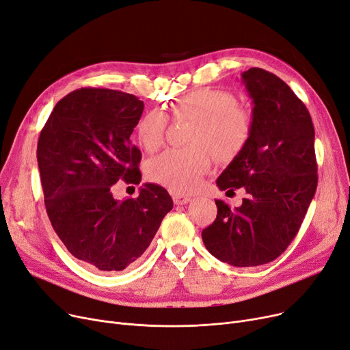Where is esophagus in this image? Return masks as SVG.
Listing matches in <instances>:
<instances>
[{"label": "esophagus", "mask_w": 350, "mask_h": 350, "mask_svg": "<svg viewBox=\"0 0 350 350\" xmlns=\"http://www.w3.org/2000/svg\"><path fill=\"white\" fill-rule=\"evenodd\" d=\"M173 200L177 206H183V204H187L191 200V197L185 196V194H173Z\"/></svg>", "instance_id": "1"}]
</instances>
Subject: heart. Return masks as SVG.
Wrapping results in <instances>:
<instances>
[{
  "label": "heart",
  "mask_w": 350,
  "mask_h": 350,
  "mask_svg": "<svg viewBox=\"0 0 350 350\" xmlns=\"http://www.w3.org/2000/svg\"><path fill=\"white\" fill-rule=\"evenodd\" d=\"M176 121L190 120L187 148H170L154 157L147 165L148 177L176 194H187L200 185L211 165L213 151L220 160L236 157L246 147L253 131V114L237 104L230 91L203 88L178 98L172 105ZM169 117L160 110L148 111L139 124V142L153 153L164 142Z\"/></svg>",
  "instance_id": "1"
}]
</instances>
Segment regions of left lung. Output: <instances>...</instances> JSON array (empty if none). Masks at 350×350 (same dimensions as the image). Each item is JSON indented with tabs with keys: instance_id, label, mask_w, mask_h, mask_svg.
I'll return each mask as SVG.
<instances>
[{
	"instance_id": "obj_1",
	"label": "left lung",
	"mask_w": 350,
	"mask_h": 350,
	"mask_svg": "<svg viewBox=\"0 0 350 350\" xmlns=\"http://www.w3.org/2000/svg\"><path fill=\"white\" fill-rule=\"evenodd\" d=\"M253 104L250 140L216 180L243 189L241 206L216 200L217 217L202 232L206 249L236 267L269 263L297 234L317 187L314 127L297 96L263 68L241 72Z\"/></svg>"
}]
</instances>
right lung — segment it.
Masks as SVG:
<instances>
[{"mask_svg": "<svg viewBox=\"0 0 350 350\" xmlns=\"http://www.w3.org/2000/svg\"><path fill=\"white\" fill-rule=\"evenodd\" d=\"M144 110L133 94L80 88L59 100L41 130L37 160L44 203L57 236L77 259L103 271L137 262L173 208L167 190L146 183L117 200L118 180L139 185L140 150L130 135Z\"/></svg>", "mask_w": 350, "mask_h": 350, "instance_id": "add662e5", "label": "right lung"}]
</instances>
